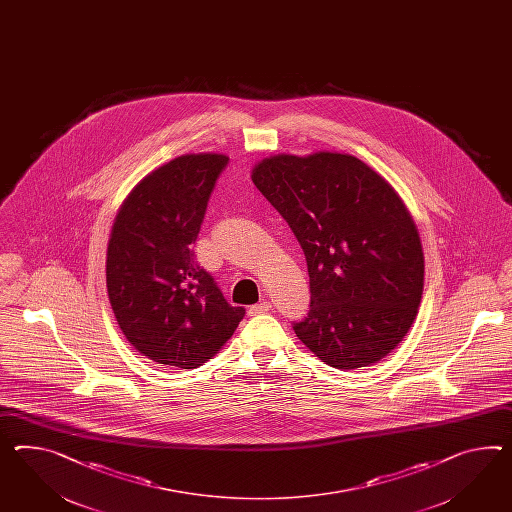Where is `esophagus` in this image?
<instances>
[{"mask_svg": "<svg viewBox=\"0 0 512 512\" xmlns=\"http://www.w3.org/2000/svg\"><path fill=\"white\" fill-rule=\"evenodd\" d=\"M269 310H271V302H260V304L250 306L249 315L265 314V312H269Z\"/></svg>", "mask_w": 512, "mask_h": 512, "instance_id": "34e87169", "label": "esophagus"}]
</instances>
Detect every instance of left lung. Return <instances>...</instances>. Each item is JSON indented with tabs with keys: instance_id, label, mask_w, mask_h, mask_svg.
I'll list each match as a JSON object with an SVG mask.
<instances>
[{
	"instance_id": "left-lung-1",
	"label": "left lung",
	"mask_w": 512,
	"mask_h": 512,
	"mask_svg": "<svg viewBox=\"0 0 512 512\" xmlns=\"http://www.w3.org/2000/svg\"><path fill=\"white\" fill-rule=\"evenodd\" d=\"M306 256L310 312L297 338L336 369L377 364L407 336L423 293L420 234L405 202L351 154H276L250 174Z\"/></svg>"
}]
</instances>
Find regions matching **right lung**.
I'll use <instances>...</instances> for the list:
<instances>
[{
	"mask_svg": "<svg viewBox=\"0 0 512 512\" xmlns=\"http://www.w3.org/2000/svg\"><path fill=\"white\" fill-rule=\"evenodd\" d=\"M226 163L213 152L171 159L133 187L111 228L105 280L113 314L126 340L163 366H202L245 315L193 252Z\"/></svg>",
	"mask_w": 512,
	"mask_h": 512,
	"instance_id": "right-lung-1",
	"label": "right lung"
}]
</instances>
